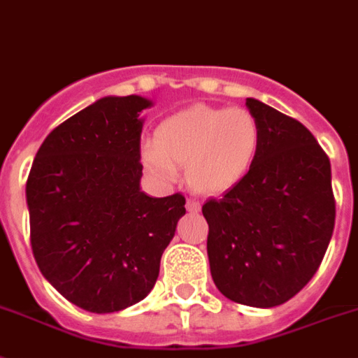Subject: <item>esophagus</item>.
Here are the masks:
<instances>
[{
    "label": "esophagus",
    "mask_w": 358,
    "mask_h": 358,
    "mask_svg": "<svg viewBox=\"0 0 358 358\" xmlns=\"http://www.w3.org/2000/svg\"><path fill=\"white\" fill-rule=\"evenodd\" d=\"M186 210H188V212H199L201 210V203L197 199H188V201H186Z\"/></svg>",
    "instance_id": "esophagus-1"
}]
</instances>
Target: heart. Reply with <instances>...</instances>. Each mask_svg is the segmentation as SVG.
Instances as JSON below:
<instances>
[{
    "instance_id": "b5f03b06",
    "label": "heart",
    "mask_w": 358,
    "mask_h": 358,
    "mask_svg": "<svg viewBox=\"0 0 358 358\" xmlns=\"http://www.w3.org/2000/svg\"><path fill=\"white\" fill-rule=\"evenodd\" d=\"M262 146V126L245 108L196 104L162 120L143 162L157 181L173 182L186 164L188 185L217 196L234 188L254 166Z\"/></svg>"
}]
</instances>
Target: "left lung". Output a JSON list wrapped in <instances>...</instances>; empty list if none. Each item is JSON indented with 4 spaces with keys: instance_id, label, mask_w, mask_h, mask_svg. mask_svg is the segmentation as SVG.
Segmentation results:
<instances>
[{
    "instance_id": "left-lung-1",
    "label": "left lung",
    "mask_w": 358,
    "mask_h": 358,
    "mask_svg": "<svg viewBox=\"0 0 358 358\" xmlns=\"http://www.w3.org/2000/svg\"><path fill=\"white\" fill-rule=\"evenodd\" d=\"M262 126L250 172L221 199H208V262L229 300L274 307L315 276L335 229L331 164L313 133L256 99Z\"/></svg>"
}]
</instances>
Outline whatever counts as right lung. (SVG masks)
<instances>
[{
	"instance_id": "1",
	"label": "right lung",
	"mask_w": 358,
	"mask_h": 358,
	"mask_svg": "<svg viewBox=\"0 0 358 358\" xmlns=\"http://www.w3.org/2000/svg\"><path fill=\"white\" fill-rule=\"evenodd\" d=\"M137 94L106 96L56 126L27 179L31 247L45 280L90 313L141 302L185 215V196L141 190Z\"/></svg>"
}]
</instances>
